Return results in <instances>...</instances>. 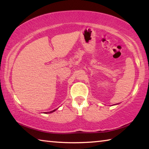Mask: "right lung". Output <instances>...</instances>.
Here are the masks:
<instances>
[{
	"instance_id": "right-lung-1",
	"label": "right lung",
	"mask_w": 149,
	"mask_h": 149,
	"mask_svg": "<svg viewBox=\"0 0 149 149\" xmlns=\"http://www.w3.org/2000/svg\"><path fill=\"white\" fill-rule=\"evenodd\" d=\"M55 110H52V111H51V112H50V113H51V112H54Z\"/></svg>"
}]
</instances>
